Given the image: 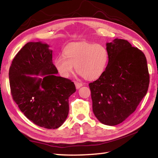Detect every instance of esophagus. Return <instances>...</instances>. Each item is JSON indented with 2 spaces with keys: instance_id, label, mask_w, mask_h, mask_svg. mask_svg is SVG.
Returning <instances> with one entry per match:
<instances>
[{
  "instance_id": "obj_1",
  "label": "esophagus",
  "mask_w": 158,
  "mask_h": 158,
  "mask_svg": "<svg viewBox=\"0 0 158 158\" xmlns=\"http://www.w3.org/2000/svg\"><path fill=\"white\" fill-rule=\"evenodd\" d=\"M74 84H75V86H76L77 89H79V88H81L83 85L81 83H80L79 81H74Z\"/></svg>"
}]
</instances>
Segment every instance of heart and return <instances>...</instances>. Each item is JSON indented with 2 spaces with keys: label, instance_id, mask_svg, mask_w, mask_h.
<instances>
[{
  "label": "heart",
  "instance_id": "heart-1",
  "mask_svg": "<svg viewBox=\"0 0 158 158\" xmlns=\"http://www.w3.org/2000/svg\"><path fill=\"white\" fill-rule=\"evenodd\" d=\"M109 61V52L100 44L73 42L67 45L63 56L54 60V65L61 76L69 77L73 74L74 66L80 75L86 80H95L102 75Z\"/></svg>",
  "mask_w": 158,
  "mask_h": 158
}]
</instances>
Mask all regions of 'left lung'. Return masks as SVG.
Instances as JSON below:
<instances>
[{"mask_svg":"<svg viewBox=\"0 0 158 158\" xmlns=\"http://www.w3.org/2000/svg\"><path fill=\"white\" fill-rule=\"evenodd\" d=\"M109 62L100 78L89 84L93 111L102 123L116 125L129 117L148 91L146 58L125 40L106 43Z\"/></svg>","mask_w":158,"mask_h":158,"instance_id":"left-lung-1","label":"left lung"}]
</instances>
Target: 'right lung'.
<instances>
[{"mask_svg":"<svg viewBox=\"0 0 158 158\" xmlns=\"http://www.w3.org/2000/svg\"><path fill=\"white\" fill-rule=\"evenodd\" d=\"M49 47L37 42L21 48L10 68V85L13 100L28 119L40 127L56 129L68 117L69 98L76 88L70 79L56 76ZM34 74L43 78L30 76Z\"/></svg>","mask_w":158,"mask_h":158,"instance_id":"1","label":"right lung"}]
</instances>
